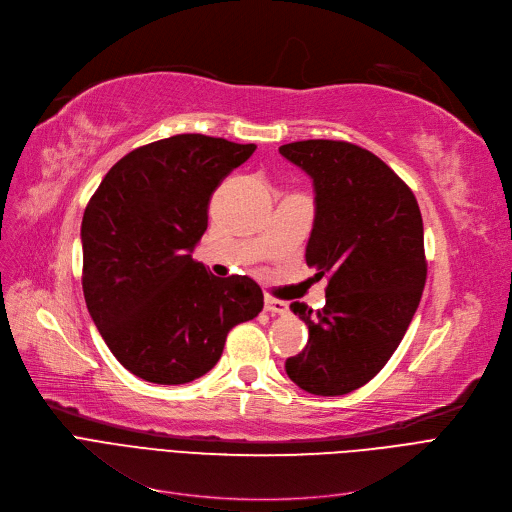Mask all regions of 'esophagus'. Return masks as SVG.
<instances>
[{
    "label": "esophagus",
    "mask_w": 512,
    "mask_h": 512,
    "mask_svg": "<svg viewBox=\"0 0 512 512\" xmlns=\"http://www.w3.org/2000/svg\"><path fill=\"white\" fill-rule=\"evenodd\" d=\"M264 310L268 314H287L289 312V304L287 302H281V299H275V297H264Z\"/></svg>",
    "instance_id": "esophagus-1"
}]
</instances>
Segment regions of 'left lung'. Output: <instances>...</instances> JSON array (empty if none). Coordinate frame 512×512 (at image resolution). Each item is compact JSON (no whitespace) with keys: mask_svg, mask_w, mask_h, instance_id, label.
Instances as JSON below:
<instances>
[{"mask_svg":"<svg viewBox=\"0 0 512 512\" xmlns=\"http://www.w3.org/2000/svg\"><path fill=\"white\" fill-rule=\"evenodd\" d=\"M279 153L312 179L306 264L328 275L322 310L289 306L306 322L308 343L285 372L306 393L347 395L384 368L422 299V213L401 177L366 148L302 140Z\"/></svg>","mask_w":512,"mask_h":512,"instance_id":"left-lung-1","label":"left lung"}]
</instances>
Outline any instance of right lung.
<instances>
[{
  "mask_svg": "<svg viewBox=\"0 0 512 512\" xmlns=\"http://www.w3.org/2000/svg\"><path fill=\"white\" fill-rule=\"evenodd\" d=\"M256 150L204 134L140 146L103 177L82 217V289L115 359L155 384L213 368L229 330L264 306L242 275H210L192 254L223 179Z\"/></svg>",
  "mask_w": 512,
  "mask_h": 512,
  "instance_id": "right-lung-1",
  "label": "right lung"
}]
</instances>
